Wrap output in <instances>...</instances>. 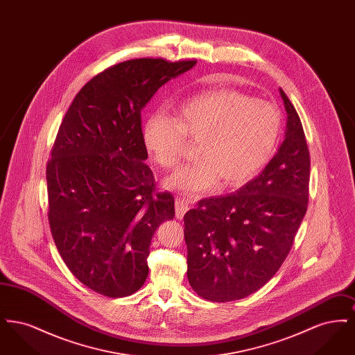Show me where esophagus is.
Masks as SVG:
<instances>
[{
	"mask_svg": "<svg viewBox=\"0 0 355 355\" xmlns=\"http://www.w3.org/2000/svg\"><path fill=\"white\" fill-rule=\"evenodd\" d=\"M189 209H190V206H189V202L186 200H184V198H177L175 200V217L177 218L182 220Z\"/></svg>",
	"mask_w": 355,
	"mask_h": 355,
	"instance_id": "34e87169",
	"label": "esophagus"
}]
</instances>
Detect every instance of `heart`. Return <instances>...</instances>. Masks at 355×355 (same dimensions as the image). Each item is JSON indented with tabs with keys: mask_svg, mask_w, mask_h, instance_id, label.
Instances as JSON below:
<instances>
[{
	"mask_svg": "<svg viewBox=\"0 0 355 355\" xmlns=\"http://www.w3.org/2000/svg\"><path fill=\"white\" fill-rule=\"evenodd\" d=\"M279 132L281 114L271 103L222 89L182 102L173 119L153 113L144 123L142 141L158 165L173 168L182 158L185 138L200 139V158L165 181L171 190L197 196L220 180L225 186L250 181L270 159Z\"/></svg>",
	"mask_w": 355,
	"mask_h": 355,
	"instance_id": "1",
	"label": "heart"
}]
</instances>
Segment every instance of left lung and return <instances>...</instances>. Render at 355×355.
I'll return each mask as SVG.
<instances>
[{
  "label": "left lung",
  "instance_id": "left-lung-1",
  "mask_svg": "<svg viewBox=\"0 0 355 355\" xmlns=\"http://www.w3.org/2000/svg\"><path fill=\"white\" fill-rule=\"evenodd\" d=\"M279 94L286 132L266 168L236 193L205 198L184 217L187 279L207 301L241 300L269 282L306 214L310 155L300 116L282 89Z\"/></svg>",
  "mask_w": 355,
  "mask_h": 355
}]
</instances>
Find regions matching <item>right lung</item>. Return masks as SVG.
Instances as JSON below:
<instances>
[{
  "label": "right lung",
  "mask_w": 355,
  "mask_h": 355,
  "mask_svg": "<svg viewBox=\"0 0 355 355\" xmlns=\"http://www.w3.org/2000/svg\"><path fill=\"white\" fill-rule=\"evenodd\" d=\"M197 61L138 58L106 69L71 102L46 168L54 243L73 275L110 298L148 278L152 238L174 217L144 162L141 112L157 90Z\"/></svg>",
  "instance_id": "right-lung-1"
}]
</instances>
